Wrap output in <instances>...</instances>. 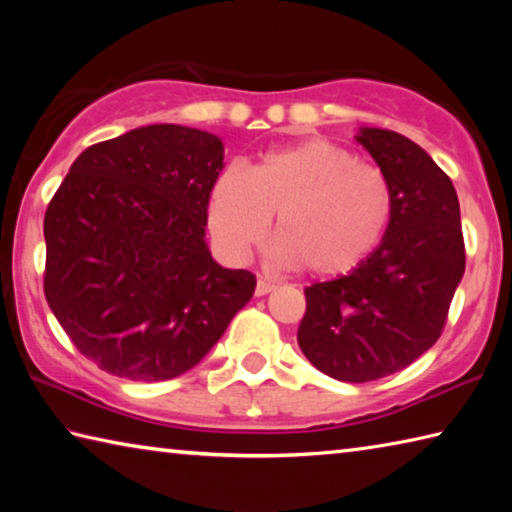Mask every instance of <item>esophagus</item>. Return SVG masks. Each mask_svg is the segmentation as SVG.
I'll return each instance as SVG.
<instances>
[{
	"instance_id": "1",
	"label": "esophagus",
	"mask_w": 512,
	"mask_h": 512,
	"mask_svg": "<svg viewBox=\"0 0 512 512\" xmlns=\"http://www.w3.org/2000/svg\"><path fill=\"white\" fill-rule=\"evenodd\" d=\"M277 287L275 282L271 280H264V277H259L257 280V287H255V296H266V293H271Z\"/></svg>"
}]
</instances>
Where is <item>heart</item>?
<instances>
[{"label": "heart", "mask_w": 512, "mask_h": 512, "mask_svg": "<svg viewBox=\"0 0 512 512\" xmlns=\"http://www.w3.org/2000/svg\"><path fill=\"white\" fill-rule=\"evenodd\" d=\"M273 216L282 264L318 277L348 275L384 244L395 192L384 171L325 140L273 149L216 178L207 225L225 255L246 257Z\"/></svg>", "instance_id": "heart-1"}]
</instances>
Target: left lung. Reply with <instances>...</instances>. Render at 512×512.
<instances>
[{
  "instance_id": "obj_1",
  "label": "left lung",
  "mask_w": 512,
  "mask_h": 512,
  "mask_svg": "<svg viewBox=\"0 0 512 512\" xmlns=\"http://www.w3.org/2000/svg\"><path fill=\"white\" fill-rule=\"evenodd\" d=\"M354 140L391 180L395 216L357 271L305 289L298 345L320 372L363 384L406 368L438 341L465 246L456 189L422 146L368 126Z\"/></svg>"
}]
</instances>
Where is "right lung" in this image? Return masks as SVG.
Returning a JSON list of instances; mask_svg holds the SVG:
<instances>
[{"label":"right lung","mask_w":512,"mask_h":512,"mask_svg":"<svg viewBox=\"0 0 512 512\" xmlns=\"http://www.w3.org/2000/svg\"><path fill=\"white\" fill-rule=\"evenodd\" d=\"M225 146L151 124L85 149L45 214V296L83 357L110 375L164 381L192 370L255 293L205 241Z\"/></svg>","instance_id":"1"}]
</instances>
